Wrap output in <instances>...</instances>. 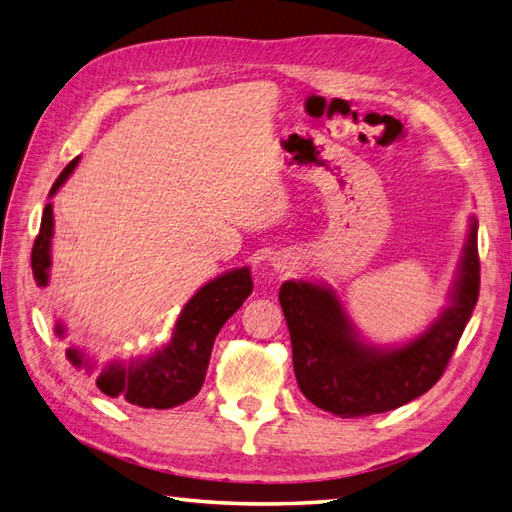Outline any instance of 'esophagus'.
<instances>
[{
	"label": "esophagus",
	"instance_id": "1",
	"mask_svg": "<svg viewBox=\"0 0 512 512\" xmlns=\"http://www.w3.org/2000/svg\"><path fill=\"white\" fill-rule=\"evenodd\" d=\"M273 266H275L277 270H288V268H290V262H286L284 257H275V259H273Z\"/></svg>",
	"mask_w": 512,
	"mask_h": 512
}]
</instances>
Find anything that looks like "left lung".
I'll use <instances>...</instances> for the list:
<instances>
[{
  "label": "left lung",
  "instance_id": "1",
  "mask_svg": "<svg viewBox=\"0 0 512 512\" xmlns=\"http://www.w3.org/2000/svg\"><path fill=\"white\" fill-rule=\"evenodd\" d=\"M479 297L477 219L450 293V306L413 342L397 348L366 344L335 290L290 279L279 288L299 390L308 402L339 417L386 413L433 388L453 357Z\"/></svg>",
  "mask_w": 512,
  "mask_h": 512
}]
</instances>
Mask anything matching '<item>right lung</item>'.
<instances>
[{
	"mask_svg": "<svg viewBox=\"0 0 512 512\" xmlns=\"http://www.w3.org/2000/svg\"><path fill=\"white\" fill-rule=\"evenodd\" d=\"M77 162L79 157L62 170L48 197H53L62 188ZM53 228V204H46L42 226H39V235L33 244V257H30L37 286L48 284L50 264H53L50 262ZM250 293H253V279H250L248 266L228 270V273L210 279L188 299L177 317L173 337L164 348L155 350L150 357H133L128 362L104 366L97 377V388L108 397H124L128 404L157 410L173 408L193 399L206 379L219 328L228 322L230 315L237 313V308L246 302ZM55 333L62 337L64 326L57 324ZM66 357L77 368H95V364L77 348H68Z\"/></svg>",
	"mask_w": 512,
	"mask_h": 512,
	"instance_id": "add662e5",
	"label": "right lung"
}]
</instances>
